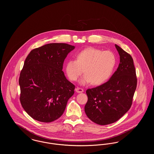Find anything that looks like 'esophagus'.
<instances>
[{"label":"esophagus","mask_w":154,"mask_h":154,"mask_svg":"<svg viewBox=\"0 0 154 154\" xmlns=\"http://www.w3.org/2000/svg\"><path fill=\"white\" fill-rule=\"evenodd\" d=\"M75 91L77 93H82V92H84V89H82V88L77 87V88H75Z\"/></svg>","instance_id":"obj_1"}]
</instances>
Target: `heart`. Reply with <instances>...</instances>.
Instances as JSON below:
<instances>
[{
    "label": "heart",
    "mask_w": 154,
    "mask_h": 154,
    "mask_svg": "<svg viewBox=\"0 0 154 154\" xmlns=\"http://www.w3.org/2000/svg\"><path fill=\"white\" fill-rule=\"evenodd\" d=\"M116 65V57L110 51H104L95 47H88L79 52L76 60H69L66 65V74L72 81L81 79V85L92 82L99 85L109 79Z\"/></svg>",
    "instance_id": "1"
}]
</instances>
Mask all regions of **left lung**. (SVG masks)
Here are the masks:
<instances>
[{"label": "left lung", "instance_id": "obj_1", "mask_svg": "<svg viewBox=\"0 0 154 154\" xmlns=\"http://www.w3.org/2000/svg\"><path fill=\"white\" fill-rule=\"evenodd\" d=\"M115 46L120 58L117 70L107 82L86 91L88 99L84 108L85 114L100 125L114 123L127 112L137 87L132 57L117 44Z\"/></svg>", "mask_w": 154, "mask_h": 154}]
</instances>
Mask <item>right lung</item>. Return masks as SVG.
Returning <instances> with one entry per match:
<instances>
[{"instance_id":"right-lung-1","label":"right lung","mask_w":154,"mask_h":154,"mask_svg":"<svg viewBox=\"0 0 154 154\" xmlns=\"http://www.w3.org/2000/svg\"><path fill=\"white\" fill-rule=\"evenodd\" d=\"M75 48L65 43H50L30 52L19 79L20 102L34 119L51 122L60 117L75 86L62 71L67 55Z\"/></svg>"}]
</instances>
